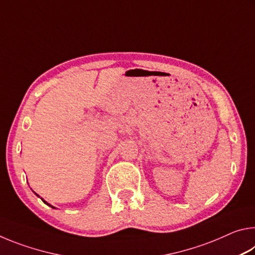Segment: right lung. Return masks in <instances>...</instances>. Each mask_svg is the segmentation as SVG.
I'll use <instances>...</instances> for the list:
<instances>
[{
  "mask_svg": "<svg viewBox=\"0 0 255 255\" xmlns=\"http://www.w3.org/2000/svg\"><path fill=\"white\" fill-rule=\"evenodd\" d=\"M42 201H44V202H45V204H47V202H46L45 200H42ZM47 205H48V206H50L49 204H47ZM50 207H51V208H55V207H53V206H50Z\"/></svg>",
  "mask_w": 255,
  "mask_h": 255,
  "instance_id": "1",
  "label": "right lung"
}]
</instances>
